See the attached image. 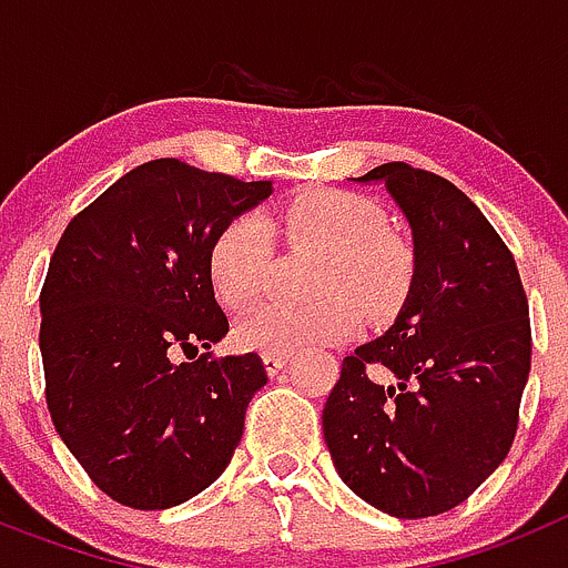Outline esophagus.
<instances>
[{
    "instance_id": "1",
    "label": "esophagus",
    "mask_w": 568,
    "mask_h": 568,
    "mask_svg": "<svg viewBox=\"0 0 568 568\" xmlns=\"http://www.w3.org/2000/svg\"><path fill=\"white\" fill-rule=\"evenodd\" d=\"M285 363H288V354H274V352L263 354V366L268 374H277Z\"/></svg>"
}]
</instances>
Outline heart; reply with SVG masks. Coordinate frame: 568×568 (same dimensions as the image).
<instances>
[{
  "mask_svg": "<svg viewBox=\"0 0 568 568\" xmlns=\"http://www.w3.org/2000/svg\"><path fill=\"white\" fill-rule=\"evenodd\" d=\"M277 229L294 248L320 251L308 288L312 303L265 300L236 320L234 339L245 352L288 354L303 345L345 339L366 320L400 308L412 288L414 254L388 231V214L354 191H312L277 211ZM274 243L263 216L236 214L209 248V280L225 308H240L268 285Z\"/></svg>",
  "mask_w": 568,
  "mask_h": 568,
  "instance_id": "obj_1",
  "label": "heart"
}]
</instances>
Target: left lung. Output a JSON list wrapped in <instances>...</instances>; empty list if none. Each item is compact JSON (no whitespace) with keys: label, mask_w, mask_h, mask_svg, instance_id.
Segmentation results:
<instances>
[{"label":"left lung","mask_w":568,"mask_h":568,"mask_svg":"<svg viewBox=\"0 0 568 568\" xmlns=\"http://www.w3.org/2000/svg\"><path fill=\"white\" fill-rule=\"evenodd\" d=\"M357 180L386 182L406 214L414 277L392 328L343 359L323 434L354 495L417 520L460 506L509 455L531 366L529 300L509 245L457 185L406 162Z\"/></svg>","instance_id":"8db88e82"}]
</instances>
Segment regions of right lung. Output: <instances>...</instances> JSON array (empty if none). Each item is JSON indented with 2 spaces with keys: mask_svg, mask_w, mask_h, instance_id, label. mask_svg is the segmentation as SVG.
<instances>
[{
  "mask_svg": "<svg viewBox=\"0 0 568 568\" xmlns=\"http://www.w3.org/2000/svg\"><path fill=\"white\" fill-rule=\"evenodd\" d=\"M271 182L180 160L128 171L59 236L39 294L45 400L93 486L131 509H168L209 489L268 383L260 354L214 357L229 332L209 248ZM176 351L201 352L174 364Z\"/></svg>",
  "mask_w": 568,
  "mask_h": 568,
  "instance_id": "add662e5",
  "label": "right lung"
}]
</instances>
